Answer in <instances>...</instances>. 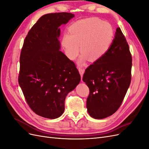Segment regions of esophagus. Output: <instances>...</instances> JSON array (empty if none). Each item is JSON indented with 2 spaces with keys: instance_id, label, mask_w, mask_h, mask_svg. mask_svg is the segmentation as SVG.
Listing matches in <instances>:
<instances>
[{
  "instance_id": "1",
  "label": "esophagus",
  "mask_w": 149,
  "mask_h": 149,
  "mask_svg": "<svg viewBox=\"0 0 149 149\" xmlns=\"http://www.w3.org/2000/svg\"><path fill=\"white\" fill-rule=\"evenodd\" d=\"M78 71L79 72V74L81 75V78H83V74L84 73V70L83 69V68H78Z\"/></svg>"
}]
</instances>
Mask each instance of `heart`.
Segmentation results:
<instances>
[{
	"instance_id": "b5f03b06",
	"label": "heart",
	"mask_w": 149,
	"mask_h": 149,
	"mask_svg": "<svg viewBox=\"0 0 149 149\" xmlns=\"http://www.w3.org/2000/svg\"><path fill=\"white\" fill-rule=\"evenodd\" d=\"M114 30L110 24L97 18L79 20L69 27V34H64L61 45L67 57L75 60L81 52L78 61L79 66L89 58L92 61L100 60L109 51L113 42Z\"/></svg>"
}]
</instances>
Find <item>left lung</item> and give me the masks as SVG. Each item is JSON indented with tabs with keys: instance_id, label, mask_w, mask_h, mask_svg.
Here are the masks:
<instances>
[{
	"instance_id": "left-lung-1",
	"label": "left lung",
	"mask_w": 149,
	"mask_h": 149,
	"mask_svg": "<svg viewBox=\"0 0 149 149\" xmlns=\"http://www.w3.org/2000/svg\"><path fill=\"white\" fill-rule=\"evenodd\" d=\"M131 68L129 45L118 27L109 51L89 66L83 75L90 91L86 101L90 116L104 119L119 109L129 88Z\"/></svg>"
}]
</instances>
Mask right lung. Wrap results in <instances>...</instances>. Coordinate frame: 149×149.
I'll return each mask as SVG.
<instances>
[{"label": "right lung", "instance_id": "obj_1", "mask_svg": "<svg viewBox=\"0 0 149 149\" xmlns=\"http://www.w3.org/2000/svg\"><path fill=\"white\" fill-rule=\"evenodd\" d=\"M74 17L66 12L43 15L29 31L22 49L19 83L31 109L45 118L63 114L67 94L80 82L74 63L60 51L59 27Z\"/></svg>", "mask_w": 149, "mask_h": 149}]
</instances>
